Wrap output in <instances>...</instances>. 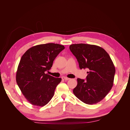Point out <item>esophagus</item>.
<instances>
[{
    "label": "esophagus",
    "instance_id": "esophagus-1",
    "mask_svg": "<svg viewBox=\"0 0 130 130\" xmlns=\"http://www.w3.org/2000/svg\"><path fill=\"white\" fill-rule=\"evenodd\" d=\"M62 78H63V80H69V79H70V78H68V77H62Z\"/></svg>",
    "mask_w": 130,
    "mask_h": 130
}]
</instances>
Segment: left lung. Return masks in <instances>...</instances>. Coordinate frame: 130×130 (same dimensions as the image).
Returning a JSON list of instances; mask_svg holds the SVG:
<instances>
[{"label":"left lung","instance_id":"obj_1","mask_svg":"<svg viewBox=\"0 0 130 130\" xmlns=\"http://www.w3.org/2000/svg\"><path fill=\"white\" fill-rule=\"evenodd\" d=\"M69 49L82 69H87L86 80L78 78L73 93L83 103L92 105L107 95L113 85L115 67L108 54L101 47L88 44H74Z\"/></svg>","mask_w":130,"mask_h":130}]
</instances>
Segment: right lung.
<instances>
[{"label": "right lung", "instance_id": "1", "mask_svg": "<svg viewBox=\"0 0 130 130\" xmlns=\"http://www.w3.org/2000/svg\"><path fill=\"white\" fill-rule=\"evenodd\" d=\"M62 45L46 43L31 47L22 56L16 73V81L26 100L35 106H43L52 99L61 78L45 72L64 49Z\"/></svg>", "mask_w": 130, "mask_h": 130}]
</instances>
